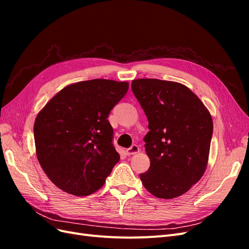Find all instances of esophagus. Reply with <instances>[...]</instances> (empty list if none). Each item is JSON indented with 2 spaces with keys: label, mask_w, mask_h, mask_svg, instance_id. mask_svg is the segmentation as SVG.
Instances as JSON below:
<instances>
[{
  "label": "esophagus",
  "mask_w": 249,
  "mask_h": 249,
  "mask_svg": "<svg viewBox=\"0 0 249 249\" xmlns=\"http://www.w3.org/2000/svg\"><path fill=\"white\" fill-rule=\"evenodd\" d=\"M139 150H140V148H139V146L137 144H133L130 148H127L125 150V153H126L127 156H131V155H135V154L139 153Z\"/></svg>",
  "instance_id": "esophagus-1"
}]
</instances>
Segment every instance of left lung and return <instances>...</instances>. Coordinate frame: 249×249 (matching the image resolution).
<instances>
[{
	"label": "left lung",
	"instance_id": "left-lung-1",
	"mask_svg": "<svg viewBox=\"0 0 249 249\" xmlns=\"http://www.w3.org/2000/svg\"><path fill=\"white\" fill-rule=\"evenodd\" d=\"M131 86L149 129L143 140L150 166L140 175L141 182L156 197H178L205 173L212 117L198 97L179 83L138 79Z\"/></svg>",
	"mask_w": 249,
	"mask_h": 249
}]
</instances>
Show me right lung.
Here are the masks:
<instances>
[{
    "instance_id": "obj_1",
    "label": "right lung",
    "mask_w": 249,
    "mask_h": 249,
    "mask_svg": "<svg viewBox=\"0 0 249 249\" xmlns=\"http://www.w3.org/2000/svg\"><path fill=\"white\" fill-rule=\"evenodd\" d=\"M129 83L94 79L66 86L38 113L34 124L36 155L49 178L77 196L106 182L119 154L108 117Z\"/></svg>"
}]
</instances>
